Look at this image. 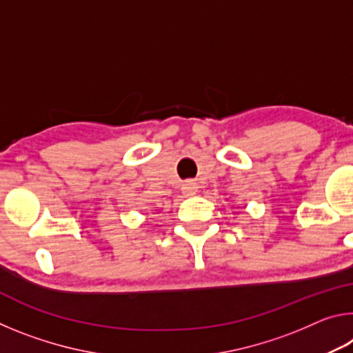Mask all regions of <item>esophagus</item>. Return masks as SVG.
<instances>
[{
  "label": "esophagus",
  "mask_w": 353,
  "mask_h": 353,
  "mask_svg": "<svg viewBox=\"0 0 353 353\" xmlns=\"http://www.w3.org/2000/svg\"><path fill=\"white\" fill-rule=\"evenodd\" d=\"M196 191H198V187H196V183L193 181H187L182 185V193L185 196H193L196 194Z\"/></svg>",
  "instance_id": "1"
}]
</instances>
